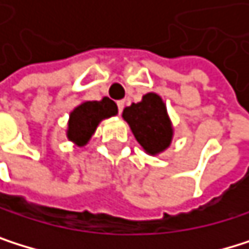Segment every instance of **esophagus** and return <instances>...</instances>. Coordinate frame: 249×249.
I'll list each match as a JSON object with an SVG mask.
<instances>
[{"label":"esophagus","instance_id":"esophagus-1","mask_svg":"<svg viewBox=\"0 0 249 249\" xmlns=\"http://www.w3.org/2000/svg\"><path fill=\"white\" fill-rule=\"evenodd\" d=\"M117 108H119V114H122V111L124 108V101H119L117 102Z\"/></svg>","mask_w":249,"mask_h":249}]
</instances>
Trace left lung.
I'll list each match as a JSON object with an SVG mask.
<instances>
[{"instance_id":"left-lung-1","label":"left lung","mask_w":249,"mask_h":249,"mask_svg":"<svg viewBox=\"0 0 249 249\" xmlns=\"http://www.w3.org/2000/svg\"><path fill=\"white\" fill-rule=\"evenodd\" d=\"M123 119L129 123L136 141L148 154L161 153L172 140V126L166 107L156 93H147L142 101L123 109Z\"/></svg>"}]
</instances>
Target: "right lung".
Instances as JSON below:
<instances>
[{"label":"right lung","instance_id":"add662e5","mask_svg":"<svg viewBox=\"0 0 249 249\" xmlns=\"http://www.w3.org/2000/svg\"><path fill=\"white\" fill-rule=\"evenodd\" d=\"M116 114H117V105L109 98H104L102 101L83 102L70 116L68 138L74 141L77 145L88 144L99 122Z\"/></svg>","mask_w":249,"mask_h":249}]
</instances>
